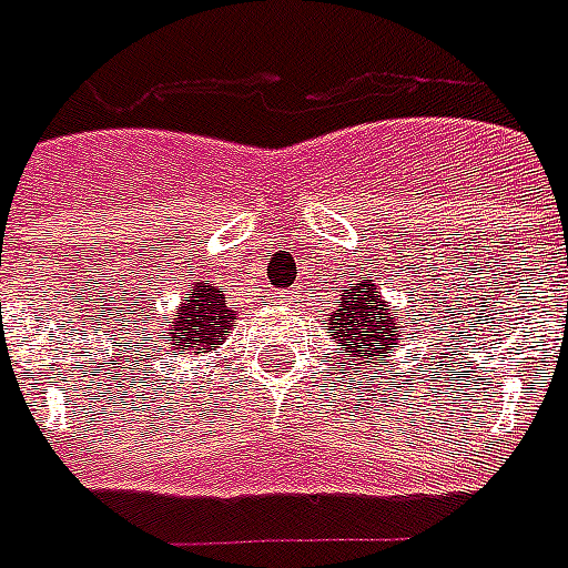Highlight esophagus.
Segmentation results:
<instances>
[{"instance_id": "obj_1", "label": "esophagus", "mask_w": 568, "mask_h": 568, "mask_svg": "<svg viewBox=\"0 0 568 568\" xmlns=\"http://www.w3.org/2000/svg\"><path fill=\"white\" fill-rule=\"evenodd\" d=\"M274 300H276V303H292L294 294H288V292H274Z\"/></svg>"}]
</instances>
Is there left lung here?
<instances>
[{"label":"left lung","instance_id":"1","mask_svg":"<svg viewBox=\"0 0 568 568\" xmlns=\"http://www.w3.org/2000/svg\"><path fill=\"white\" fill-rule=\"evenodd\" d=\"M328 326L349 352L352 366L357 373L364 366L378 364V357H387L402 343V326L395 321L393 308L384 306L381 292H375L373 280L349 285L341 294V303L328 314Z\"/></svg>","mask_w":568,"mask_h":568}]
</instances>
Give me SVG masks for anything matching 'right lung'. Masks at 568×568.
<instances>
[{
	"label": "right lung",
	"instance_id": "1",
	"mask_svg": "<svg viewBox=\"0 0 568 568\" xmlns=\"http://www.w3.org/2000/svg\"><path fill=\"white\" fill-rule=\"evenodd\" d=\"M233 321L236 317H231V308L225 306V294H219L207 280L195 283L170 328L173 349H179V355H184V349H213L225 341V328Z\"/></svg>",
	"mask_w": 568,
	"mask_h": 568
}]
</instances>
